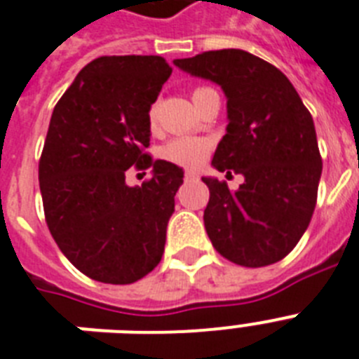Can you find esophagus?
I'll return each mask as SVG.
<instances>
[{"instance_id": "1", "label": "esophagus", "mask_w": 359, "mask_h": 359, "mask_svg": "<svg viewBox=\"0 0 359 359\" xmlns=\"http://www.w3.org/2000/svg\"><path fill=\"white\" fill-rule=\"evenodd\" d=\"M198 174L194 170H187L185 172V182H196Z\"/></svg>"}]
</instances>
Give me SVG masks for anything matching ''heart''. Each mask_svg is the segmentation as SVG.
<instances>
[{
    "label": "heart",
    "instance_id": "heart-1",
    "mask_svg": "<svg viewBox=\"0 0 359 359\" xmlns=\"http://www.w3.org/2000/svg\"><path fill=\"white\" fill-rule=\"evenodd\" d=\"M150 124H156V109H150ZM208 154L209 140L202 139V137H177V139L168 140L161 150L165 161L183 166V168H194V166L202 165Z\"/></svg>",
    "mask_w": 359,
    "mask_h": 359
}]
</instances>
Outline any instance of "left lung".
<instances>
[{
    "instance_id": "8db88e82",
    "label": "left lung",
    "mask_w": 359,
    "mask_h": 359,
    "mask_svg": "<svg viewBox=\"0 0 359 359\" xmlns=\"http://www.w3.org/2000/svg\"><path fill=\"white\" fill-rule=\"evenodd\" d=\"M174 65L220 85L228 98V128L211 165L243 174L245 183L233 193L226 182L202 177L215 250L252 269L283 259L317 203L323 159L311 114L287 77L248 51H203Z\"/></svg>"
}]
</instances>
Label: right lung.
Segmentation results:
<instances>
[{
    "label": "right lung",
    "instance_id": "obj_1",
    "mask_svg": "<svg viewBox=\"0 0 359 359\" xmlns=\"http://www.w3.org/2000/svg\"><path fill=\"white\" fill-rule=\"evenodd\" d=\"M170 74L159 55L98 57L51 114L39 163L46 222L72 265L96 282H137L165 252L183 170L144 150L151 103ZM130 165H151L154 176L130 188Z\"/></svg>",
    "mask_w": 359,
    "mask_h": 359
}]
</instances>
